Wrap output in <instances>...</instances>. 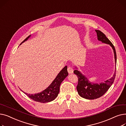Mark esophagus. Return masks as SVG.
I'll use <instances>...</instances> for the list:
<instances>
[{
	"label": "esophagus",
	"mask_w": 126,
	"mask_h": 126,
	"mask_svg": "<svg viewBox=\"0 0 126 126\" xmlns=\"http://www.w3.org/2000/svg\"><path fill=\"white\" fill-rule=\"evenodd\" d=\"M67 71H68V74H71L73 73L74 69H73V68H72V67H71V66H68V68H67Z\"/></svg>",
	"instance_id": "esophagus-1"
}]
</instances>
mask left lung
Segmentation results:
<instances>
[{"label": "left lung", "mask_w": 126, "mask_h": 126, "mask_svg": "<svg viewBox=\"0 0 126 126\" xmlns=\"http://www.w3.org/2000/svg\"><path fill=\"white\" fill-rule=\"evenodd\" d=\"M95 32L97 34L98 40L103 43L109 44L112 47L114 54L115 62L116 64V54L114 45L101 31L95 30ZM76 68L77 69L74 70V73L77 76L78 78V84L77 86L78 94L81 97L86 99L94 100L103 95L111 87L115 79V70L113 77L109 80L100 84L92 83L80 71L78 70L77 67Z\"/></svg>", "instance_id": "8db88e82"}]
</instances>
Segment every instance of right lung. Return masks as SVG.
Segmentation results:
<instances>
[{"instance_id":"right-lung-1","label":"right lung","mask_w":126,"mask_h":126,"mask_svg":"<svg viewBox=\"0 0 126 126\" xmlns=\"http://www.w3.org/2000/svg\"><path fill=\"white\" fill-rule=\"evenodd\" d=\"M30 37L31 35L28 36L20 44L27 40ZM67 69V66H65L58 74L55 80L52 81L49 86L40 93L33 94H28L23 92L28 97L36 102L45 103L54 100L59 93L60 86L61 83L65 78L68 75Z\"/></svg>"}]
</instances>
